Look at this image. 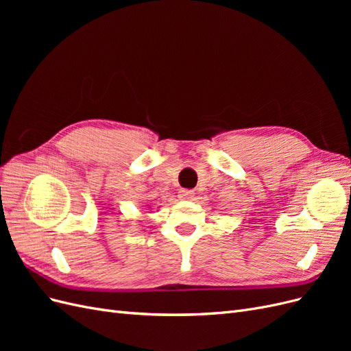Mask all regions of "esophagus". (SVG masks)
I'll use <instances>...</instances> for the list:
<instances>
[{
  "label": "esophagus",
  "instance_id": "obj_1",
  "mask_svg": "<svg viewBox=\"0 0 351 351\" xmlns=\"http://www.w3.org/2000/svg\"><path fill=\"white\" fill-rule=\"evenodd\" d=\"M178 197L183 199V200H192L195 197V193L192 192V190L183 189V190H180V192H178Z\"/></svg>",
  "mask_w": 351,
  "mask_h": 351
}]
</instances>
